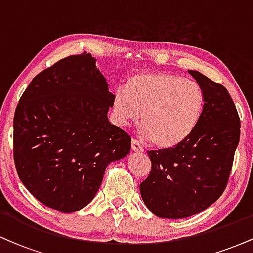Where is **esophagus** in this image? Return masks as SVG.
Here are the masks:
<instances>
[{
    "label": "esophagus",
    "mask_w": 253,
    "mask_h": 253,
    "mask_svg": "<svg viewBox=\"0 0 253 253\" xmlns=\"http://www.w3.org/2000/svg\"><path fill=\"white\" fill-rule=\"evenodd\" d=\"M132 150L136 151V152H143L144 147L141 146V144L136 139H132Z\"/></svg>",
    "instance_id": "esophagus-1"
}]
</instances>
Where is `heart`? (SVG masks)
Segmentation results:
<instances>
[{
	"mask_svg": "<svg viewBox=\"0 0 253 253\" xmlns=\"http://www.w3.org/2000/svg\"><path fill=\"white\" fill-rule=\"evenodd\" d=\"M205 108V95L195 81L170 72H138L119 88L113 112L119 125L141 115V134L156 146L172 149L196 129Z\"/></svg>",
	"mask_w": 253,
	"mask_h": 253,
	"instance_id": "b5f03b06",
	"label": "heart"
}]
</instances>
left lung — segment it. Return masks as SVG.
<instances>
[{"label":"left lung","mask_w":253,"mask_h":253,"mask_svg":"<svg viewBox=\"0 0 253 253\" xmlns=\"http://www.w3.org/2000/svg\"><path fill=\"white\" fill-rule=\"evenodd\" d=\"M205 95L196 129L172 149L151 150V171L140 183L145 205L164 219H183L205 211L222 195L239 144L240 119L222 84L189 70Z\"/></svg>","instance_id":"left-lung-1"}]
</instances>
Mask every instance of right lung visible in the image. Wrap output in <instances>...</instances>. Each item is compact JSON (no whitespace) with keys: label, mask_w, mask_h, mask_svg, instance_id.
Returning <instances> with one entry per match:
<instances>
[{"label":"right lung","mask_w":253,"mask_h":253,"mask_svg":"<svg viewBox=\"0 0 253 253\" xmlns=\"http://www.w3.org/2000/svg\"><path fill=\"white\" fill-rule=\"evenodd\" d=\"M83 52L32 80L14 115V163L38 201L62 213L96 195L110 162L128 155L130 136L107 118L108 83Z\"/></svg>","instance_id":"1"}]
</instances>
